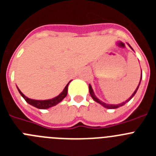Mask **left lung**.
<instances>
[{
  "label": "left lung",
  "mask_w": 156,
  "mask_h": 156,
  "mask_svg": "<svg viewBox=\"0 0 156 156\" xmlns=\"http://www.w3.org/2000/svg\"><path fill=\"white\" fill-rule=\"evenodd\" d=\"M127 44L129 45V48H131L132 50H133V48H131V46H130V45H129V44ZM141 79H142V71H141V74H140V82H139V84H138V86L137 87V89H136V90H134V92H133V94H132L131 96H130V97H129V98L127 99V100H126V101H123V102L120 103V104H118V105H111V104H106V103L103 102V101H101V100H99V99L98 98L96 97V96H95V94H94V92L93 89H92V87L90 86V84H89V92H90V96H91V98H92L94 99V101H96V102L99 103V104H100V105H102L103 107H105V108H109V109H115V108H119V107H121V106L124 105L126 104V102H128V101H129L130 100V99H131L133 97V96H134V95H135V94H136V92H137V89H138L139 86H140V81H141Z\"/></svg>",
  "instance_id": "obj_1"
}]
</instances>
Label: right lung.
Here are the masks:
<instances>
[{
  "mask_svg": "<svg viewBox=\"0 0 156 156\" xmlns=\"http://www.w3.org/2000/svg\"><path fill=\"white\" fill-rule=\"evenodd\" d=\"M69 82L67 83V85L66 86V87L64 88V90L62 91V93L59 94L58 96L56 97L53 98L51 99H48V100H34V99H31L27 98V96H25L22 91L19 90V88L17 87V89L19 90V94L22 95V97L26 100L27 103H29L31 105L34 106L36 108H39V109H47V108H49L52 106H55L56 105L58 104L59 102H61L66 97V95H67V93H68V86L69 84Z\"/></svg>",
  "mask_w": 156,
  "mask_h": 156,
  "instance_id": "1",
  "label": "right lung"
}]
</instances>
